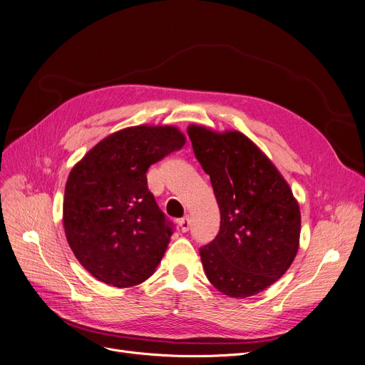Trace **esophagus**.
<instances>
[{
	"label": "esophagus",
	"mask_w": 365,
	"mask_h": 365,
	"mask_svg": "<svg viewBox=\"0 0 365 365\" xmlns=\"http://www.w3.org/2000/svg\"><path fill=\"white\" fill-rule=\"evenodd\" d=\"M190 225H192V218H190L188 215H185L184 218H181V221H180V227H181V232H188Z\"/></svg>",
	"instance_id": "34e87169"
}]
</instances>
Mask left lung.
<instances>
[{"mask_svg":"<svg viewBox=\"0 0 365 365\" xmlns=\"http://www.w3.org/2000/svg\"><path fill=\"white\" fill-rule=\"evenodd\" d=\"M187 133L220 207V232L200 248L206 277L229 297L255 296L282 277L297 255L299 202L247 135L200 125H190Z\"/></svg>","mask_w":365,"mask_h":365,"instance_id":"left-lung-1","label":"left lung"}]
</instances>
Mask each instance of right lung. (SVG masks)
Instances as JSON below:
<instances>
[{"label": "right lung", "mask_w": 365, "mask_h": 365, "mask_svg": "<svg viewBox=\"0 0 365 365\" xmlns=\"http://www.w3.org/2000/svg\"><path fill=\"white\" fill-rule=\"evenodd\" d=\"M184 144L175 126H130L103 138L69 172L65 236L80 264L98 281L129 288L155 272L172 229L145 173Z\"/></svg>", "instance_id": "obj_1"}]
</instances>
